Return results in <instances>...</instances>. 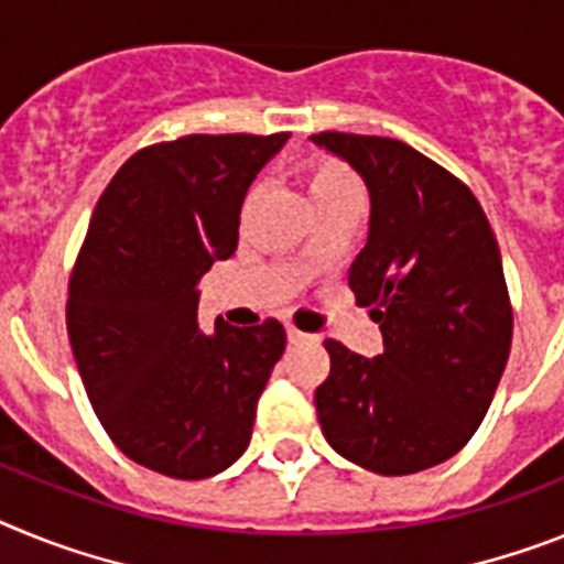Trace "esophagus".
<instances>
[{
    "label": "esophagus",
    "mask_w": 564,
    "mask_h": 564,
    "mask_svg": "<svg viewBox=\"0 0 564 564\" xmlns=\"http://www.w3.org/2000/svg\"><path fill=\"white\" fill-rule=\"evenodd\" d=\"M286 337H289V343H315L317 340L315 335H306V332L295 329V326H286Z\"/></svg>",
    "instance_id": "obj_1"
}]
</instances>
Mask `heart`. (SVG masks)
Listing matches in <instances>:
<instances>
[{"label": "heart", "mask_w": 564, "mask_h": 564, "mask_svg": "<svg viewBox=\"0 0 564 564\" xmlns=\"http://www.w3.org/2000/svg\"><path fill=\"white\" fill-rule=\"evenodd\" d=\"M306 189H310V198L317 200L323 195L357 189V181L349 166H343L340 161L321 155V159H312L310 166H306Z\"/></svg>", "instance_id": "obj_1"}]
</instances>
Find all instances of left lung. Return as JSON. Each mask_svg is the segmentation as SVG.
Segmentation results:
<instances>
[{
    "instance_id": "left-lung-1",
    "label": "left lung",
    "mask_w": 564,
    "mask_h": 564,
    "mask_svg": "<svg viewBox=\"0 0 564 564\" xmlns=\"http://www.w3.org/2000/svg\"><path fill=\"white\" fill-rule=\"evenodd\" d=\"M312 141L369 187V238L349 289L383 332L371 360L323 343V437L366 471H425L474 437L506 371L513 312L497 238L471 189L414 147L355 133Z\"/></svg>"
}]
</instances>
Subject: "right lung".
Listing matches in <instances>:
<instances>
[{"label": "right lung", "instance_id": "add662e5", "mask_svg": "<svg viewBox=\"0 0 564 564\" xmlns=\"http://www.w3.org/2000/svg\"><path fill=\"white\" fill-rule=\"evenodd\" d=\"M289 133L184 135L144 147L93 209L67 295V335L93 411L133 463L207 479L247 452L281 360L275 317L198 329V281L238 247L249 184Z\"/></svg>", "mask_w": 564, "mask_h": 564}]
</instances>
